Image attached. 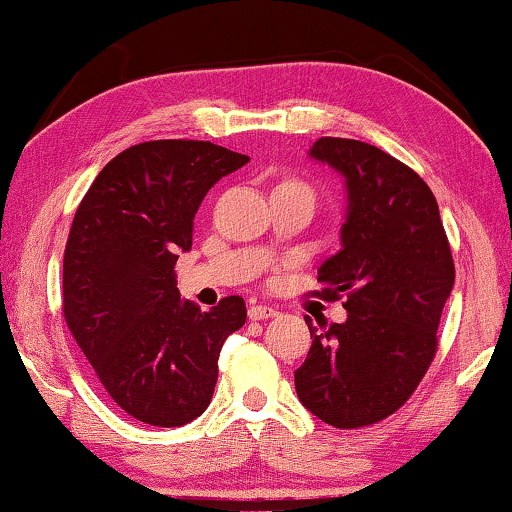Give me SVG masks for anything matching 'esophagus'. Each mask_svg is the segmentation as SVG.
<instances>
[{
	"instance_id": "34e87169",
	"label": "esophagus",
	"mask_w": 512,
	"mask_h": 512,
	"mask_svg": "<svg viewBox=\"0 0 512 512\" xmlns=\"http://www.w3.org/2000/svg\"><path fill=\"white\" fill-rule=\"evenodd\" d=\"M273 316H277V309L268 307V305H253V307L248 309V318L250 320H268V318H273Z\"/></svg>"
}]
</instances>
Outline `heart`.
Listing matches in <instances>:
<instances>
[{
	"label": "heart",
	"instance_id": "b5f03b06",
	"mask_svg": "<svg viewBox=\"0 0 512 512\" xmlns=\"http://www.w3.org/2000/svg\"><path fill=\"white\" fill-rule=\"evenodd\" d=\"M280 185H293V187H302V189H309L305 183H300V180H284V183H280ZM311 192V189H309Z\"/></svg>",
	"mask_w": 512,
	"mask_h": 512
}]
</instances>
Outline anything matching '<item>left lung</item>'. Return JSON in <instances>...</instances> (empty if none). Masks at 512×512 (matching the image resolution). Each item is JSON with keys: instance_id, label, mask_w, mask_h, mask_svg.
Here are the masks:
<instances>
[{"instance_id": "1", "label": "left lung", "mask_w": 512, "mask_h": 512, "mask_svg": "<svg viewBox=\"0 0 512 512\" xmlns=\"http://www.w3.org/2000/svg\"><path fill=\"white\" fill-rule=\"evenodd\" d=\"M343 173V248L318 268L314 291L339 300L345 323H305L311 348L296 370L300 402L336 429L381 422L409 400L438 350L454 287V259L436 196L404 162L377 146L320 137L309 151Z\"/></svg>"}]
</instances>
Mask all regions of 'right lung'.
<instances>
[{
	"instance_id": "right-lung-1",
	"label": "right lung",
	"mask_w": 512,
	"mask_h": 512,
	"mask_svg": "<svg viewBox=\"0 0 512 512\" xmlns=\"http://www.w3.org/2000/svg\"><path fill=\"white\" fill-rule=\"evenodd\" d=\"M250 158L212 142L153 140L94 178L69 230L63 316L121 411L183 427L212 400L223 341L246 323L241 296L212 311L180 300V250L210 187Z\"/></svg>"
}]
</instances>
